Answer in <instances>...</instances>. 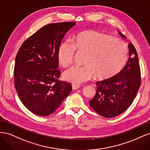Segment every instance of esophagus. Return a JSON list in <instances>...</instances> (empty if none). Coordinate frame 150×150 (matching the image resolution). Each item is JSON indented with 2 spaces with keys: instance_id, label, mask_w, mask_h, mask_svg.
<instances>
[{
  "instance_id": "1",
  "label": "esophagus",
  "mask_w": 150,
  "mask_h": 150,
  "mask_svg": "<svg viewBox=\"0 0 150 150\" xmlns=\"http://www.w3.org/2000/svg\"><path fill=\"white\" fill-rule=\"evenodd\" d=\"M80 88V86L79 85H77V84H72V88L73 90H76V89H78V88Z\"/></svg>"
}]
</instances>
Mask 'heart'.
Returning <instances> with one entry per match:
<instances>
[{
    "mask_svg": "<svg viewBox=\"0 0 150 150\" xmlns=\"http://www.w3.org/2000/svg\"><path fill=\"white\" fill-rule=\"evenodd\" d=\"M85 54L83 66H72L64 72L63 78L74 84L92 79L107 80L118 74L128 58V49L121 39L94 30L79 33L69 43L61 44L57 51V60L63 67L70 66L75 55Z\"/></svg>",
    "mask_w": 150,
    "mask_h": 150,
    "instance_id": "heart-1",
    "label": "heart"
}]
</instances>
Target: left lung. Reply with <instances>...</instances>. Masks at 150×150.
<instances>
[{"label": "left lung", "instance_id": "left-lung-1", "mask_svg": "<svg viewBox=\"0 0 150 150\" xmlns=\"http://www.w3.org/2000/svg\"><path fill=\"white\" fill-rule=\"evenodd\" d=\"M123 38L125 36L119 33ZM129 59L120 73L107 80L98 81L96 93L89 101L90 106L98 114L113 117L125 111L137 96L141 84V71L137 50L128 44Z\"/></svg>", "mask_w": 150, "mask_h": 150}]
</instances>
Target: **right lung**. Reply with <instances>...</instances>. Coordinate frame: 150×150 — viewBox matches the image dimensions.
I'll use <instances>...</instances> for the list:
<instances>
[{"label": "right lung", "mask_w": 150, "mask_h": 150, "mask_svg": "<svg viewBox=\"0 0 150 150\" xmlns=\"http://www.w3.org/2000/svg\"><path fill=\"white\" fill-rule=\"evenodd\" d=\"M76 24H47L32 35L17 52L14 85L21 102L34 114L46 116L59 107L72 86L59 80L57 51L67 32Z\"/></svg>", "instance_id": "add662e5"}]
</instances>
